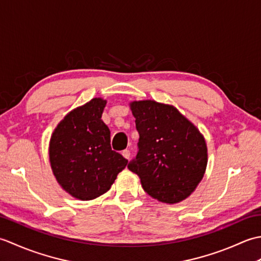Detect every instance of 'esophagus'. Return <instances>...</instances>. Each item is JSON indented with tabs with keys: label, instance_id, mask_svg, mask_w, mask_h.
<instances>
[{
	"label": "esophagus",
	"instance_id": "esophagus-1",
	"mask_svg": "<svg viewBox=\"0 0 261 261\" xmlns=\"http://www.w3.org/2000/svg\"><path fill=\"white\" fill-rule=\"evenodd\" d=\"M122 156H123L125 159H130V150L125 149V150L122 151Z\"/></svg>",
	"mask_w": 261,
	"mask_h": 261
}]
</instances>
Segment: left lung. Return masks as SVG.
Listing matches in <instances>:
<instances>
[{
	"label": "left lung",
	"mask_w": 261,
	"mask_h": 261,
	"mask_svg": "<svg viewBox=\"0 0 261 261\" xmlns=\"http://www.w3.org/2000/svg\"><path fill=\"white\" fill-rule=\"evenodd\" d=\"M139 134L137 156L127 168L142 188L164 203L188 197L204 176L207 148L196 126L171 105L156 101L131 103Z\"/></svg>",
	"instance_id": "left-lung-1"
}]
</instances>
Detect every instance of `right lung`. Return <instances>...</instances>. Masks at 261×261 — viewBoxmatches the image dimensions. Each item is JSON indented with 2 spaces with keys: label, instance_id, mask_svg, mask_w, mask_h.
<instances>
[{
  "label": "right lung",
  "instance_id": "obj_1",
  "mask_svg": "<svg viewBox=\"0 0 261 261\" xmlns=\"http://www.w3.org/2000/svg\"><path fill=\"white\" fill-rule=\"evenodd\" d=\"M107 101L93 98L65 116L55 129L49 158L64 190L90 201L110 190L127 160L111 148L108 125L101 120Z\"/></svg>",
  "mask_w": 261,
  "mask_h": 261
}]
</instances>
